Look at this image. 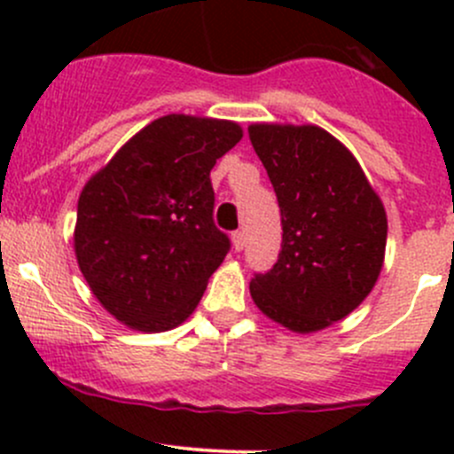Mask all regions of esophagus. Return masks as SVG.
Returning <instances> with one entry per match:
<instances>
[{
  "mask_svg": "<svg viewBox=\"0 0 454 454\" xmlns=\"http://www.w3.org/2000/svg\"><path fill=\"white\" fill-rule=\"evenodd\" d=\"M246 246V235L241 231H235L232 232V248L237 250V253H241Z\"/></svg>",
  "mask_w": 454,
  "mask_h": 454,
  "instance_id": "34e87169",
  "label": "esophagus"
}]
</instances>
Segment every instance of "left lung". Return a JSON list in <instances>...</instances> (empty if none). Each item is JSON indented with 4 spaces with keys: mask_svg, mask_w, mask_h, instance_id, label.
<instances>
[{
    "mask_svg": "<svg viewBox=\"0 0 454 454\" xmlns=\"http://www.w3.org/2000/svg\"><path fill=\"white\" fill-rule=\"evenodd\" d=\"M281 208L277 263L250 294L274 323L299 333L354 312L373 290L387 248V213L358 160L316 125L248 127Z\"/></svg>",
    "mask_w": 454,
    "mask_h": 454,
    "instance_id": "8db88e82",
    "label": "left lung"
}]
</instances>
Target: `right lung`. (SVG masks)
<instances>
[{
    "instance_id": "right-lung-1",
    "label": "right lung",
    "mask_w": 454,
    "mask_h": 454,
    "mask_svg": "<svg viewBox=\"0 0 454 454\" xmlns=\"http://www.w3.org/2000/svg\"><path fill=\"white\" fill-rule=\"evenodd\" d=\"M241 136L237 122L168 114L85 184L76 261L100 305L127 327L167 332L198 308L231 250L213 222L210 168Z\"/></svg>"
}]
</instances>
